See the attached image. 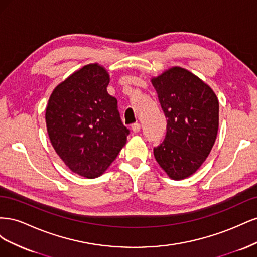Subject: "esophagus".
<instances>
[{"mask_svg":"<svg viewBox=\"0 0 257 257\" xmlns=\"http://www.w3.org/2000/svg\"><path fill=\"white\" fill-rule=\"evenodd\" d=\"M131 128H132V131L134 132V133H137V132L141 131V124H139V123H134V124H132Z\"/></svg>","mask_w":257,"mask_h":257,"instance_id":"esophagus-1","label":"esophagus"}]
</instances>
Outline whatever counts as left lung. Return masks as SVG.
<instances>
[{
    "instance_id": "1",
    "label": "left lung",
    "mask_w": 257,
    "mask_h": 257,
    "mask_svg": "<svg viewBox=\"0 0 257 257\" xmlns=\"http://www.w3.org/2000/svg\"><path fill=\"white\" fill-rule=\"evenodd\" d=\"M167 119L166 136L153 149L169 178L182 180L206 161L219 130V100L213 90L182 67L151 79Z\"/></svg>"
}]
</instances>
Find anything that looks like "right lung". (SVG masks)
<instances>
[{"mask_svg":"<svg viewBox=\"0 0 257 257\" xmlns=\"http://www.w3.org/2000/svg\"><path fill=\"white\" fill-rule=\"evenodd\" d=\"M108 83L103 66L88 64L57 85L46 108L54 150L72 172L88 179L105 173L130 134Z\"/></svg>","mask_w":257,"mask_h":257,"instance_id":"1","label":"right lung"}]
</instances>
